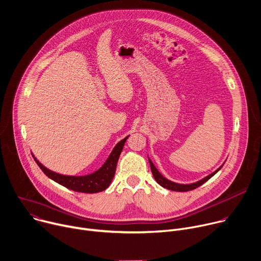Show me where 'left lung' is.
Masks as SVG:
<instances>
[{"label":"left lung","mask_w":261,"mask_h":261,"mask_svg":"<svg viewBox=\"0 0 261 261\" xmlns=\"http://www.w3.org/2000/svg\"><path fill=\"white\" fill-rule=\"evenodd\" d=\"M149 162H150V167H151V171H152V174L156 180V182L161 185L162 187L167 188V189H170V191H174V192H188V191H193V189L201 186L203 183H205L207 180H209L212 176H215L221 169L223 165H221V167L215 171L213 173H211L210 175L206 176L205 178H203L202 180H199L198 182H195V183H191V184H179V183H175L169 179H167L165 177H163L159 172L158 170L155 168V165L153 164L152 160L149 158Z\"/></svg>","instance_id":"left-lung-1"}]
</instances>
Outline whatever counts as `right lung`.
<instances>
[{
    "label": "right lung",
    "mask_w": 261,
    "mask_h": 261,
    "mask_svg": "<svg viewBox=\"0 0 261 261\" xmlns=\"http://www.w3.org/2000/svg\"><path fill=\"white\" fill-rule=\"evenodd\" d=\"M128 137L129 136L125 137L120 141V143L116 144V146L113 148L112 152L108 156L105 163L98 171L85 176H66V175L58 174L56 172L46 169L44 165H42L34 157V155L32 156L35 162L38 164V167L41 169V171L50 179L54 180L58 184L78 193H84V194L100 193L105 191V189L110 185L115 174L118 157H120L122 153V150L124 148V145Z\"/></svg>",
    "instance_id": "add662e5"
}]
</instances>
